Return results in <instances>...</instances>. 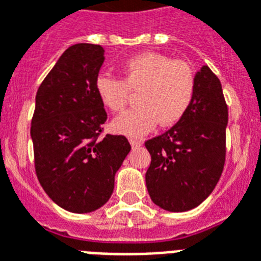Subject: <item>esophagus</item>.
I'll list each match as a JSON object with an SVG mask.
<instances>
[{
	"label": "esophagus",
	"mask_w": 261,
	"mask_h": 261,
	"mask_svg": "<svg viewBox=\"0 0 261 261\" xmlns=\"http://www.w3.org/2000/svg\"><path fill=\"white\" fill-rule=\"evenodd\" d=\"M129 143L132 147H140L141 145V141L140 140H136V139H129Z\"/></svg>",
	"instance_id": "34e87169"
}]
</instances>
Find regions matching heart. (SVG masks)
<instances>
[{
  "label": "heart",
  "instance_id": "b5f03b06",
  "mask_svg": "<svg viewBox=\"0 0 261 261\" xmlns=\"http://www.w3.org/2000/svg\"><path fill=\"white\" fill-rule=\"evenodd\" d=\"M122 70L124 79L99 74L95 80L100 102L114 113L122 112L130 92L139 91V106L113 120L114 132L140 137L159 122L170 126L185 116L196 91L195 72L187 61L145 53L129 58Z\"/></svg>",
  "mask_w": 261,
  "mask_h": 261
}]
</instances>
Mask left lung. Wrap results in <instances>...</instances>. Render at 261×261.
I'll use <instances>...</instances> for the list:
<instances>
[{
	"label": "left lung",
	"mask_w": 261,
	"mask_h": 261,
	"mask_svg": "<svg viewBox=\"0 0 261 261\" xmlns=\"http://www.w3.org/2000/svg\"><path fill=\"white\" fill-rule=\"evenodd\" d=\"M227 105L208 66L196 73V91L185 116L161 136L145 141L151 165L145 184L153 203L170 213L201 204L221 178L226 158Z\"/></svg>",
	"instance_id": "8db88e82"
}]
</instances>
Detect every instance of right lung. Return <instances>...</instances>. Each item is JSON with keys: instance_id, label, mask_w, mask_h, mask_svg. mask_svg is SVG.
Here are the masks:
<instances>
[{"instance_id": "right-lung-1", "label": "right lung", "mask_w": 261, "mask_h": 261, "mask_svg": "<svg viewBox=\"0 0 261 261\" xmlns=\"http://www.w3.org/2000/svg\"><path fill=\"white\" fill-rule=\"evenodd\" d=\"M103 61L102 46L73 44L36 92L31 121L36 177L48 197L70 213H92L108 203L114 175L130 151L125 136L100 137L108 114L95 80Z\"/></svg>"}]
</instances>
